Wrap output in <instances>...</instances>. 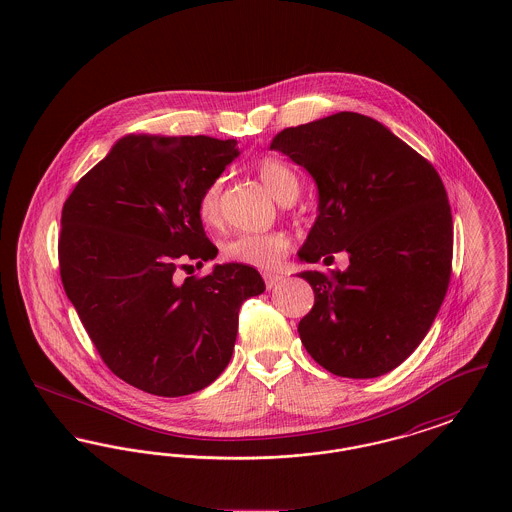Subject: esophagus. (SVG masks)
Returning <instances> with one entry per match:
<instances>
[{"mask_svg":"<svg viewBox=\"0 0 512 512\" xmlns=\"http://www.w3.org/2000/svg\"><path fill=\"white\" fill-rule=\"evenodd\" d=\"M263 278H265V284H267L268 290L276 288V286L284 280V276H282V274H272V272H267Z\"/></svg>","mask_w":512,"mask_h":512,"instance_id":"esophagus-1","label":"esophagus"}]
</instances>
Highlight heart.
<instances>
[{
  "instance_id": "heart-1",
  "label": "heart",
  "mask_w": 512,
  "mask_h": 512,
  "mask_svg": "<svg viewBox=\"0 0 512 512\" xmlns=\"http://www.w3.org/2000/svg\"><path fill=\"white\" fill-rule=\"evenodd\" d=\"M257 174L265 182L272 195L286 203L299 194V176L292 167L276 157H263L257 165ZM220 194L222 180L217 178L209 182L197 197V217L205 226H219L222 220L220 213ZM290 236L286 232L274 230L263 234H238L222 245V257L228 263H238L255 268H274L290 249Z\"/></svg>"
}]
</instances>
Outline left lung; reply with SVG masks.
Masks as SVG:
<instances>
[{
    "label": "left lung",
    "instance_id": "obj_1",
    "mask_svg": "<svg viewBox=\"0 0 512 512\" xmlns=\"http://www.w3.org/2000/svg\"><path fill=\"white\" fill-rule=\"evenodd\" d=\"M270 149L307 169L318 217L299 259L347 270H305L315 305L297 332L307 353L343 378H376L428 334L449 288L453 219L438 171L370 117L341 111L284 128Z\"/></svg>",
    "mask_w": 512,
    "mask_h": 512
}]
</instances>
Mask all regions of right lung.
Here are the masks:
<instances>
[{"instance_id": "obj_1", "label": "right lung", "mask_w": 512, "mask_h": 512, "mask_svg": "<svg viewBox=\"0 0 512 512\" xmlns=\"http://www.w3.org/2000/svg\"><path fill=\"white\" fill-rule=\"evenodd\" d=\"M209 136L121 138L86 172L61 213L59 270L99 357L126 384L161 397L207 388L232 359L238 313L265 292L253 267L215 265L197 197L240 155Z\"/></svg>"}]
</instances>
